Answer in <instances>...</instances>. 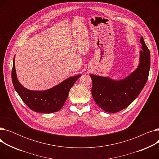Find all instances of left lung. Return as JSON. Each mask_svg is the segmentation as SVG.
<instances>
[{
  "instance_id": "1",
  "label": "left lung",
  "mask_w": 159,
  "mask_h": 159,
  "mask_svg": "<svg viewBox=\"0 0 159 159\" xmlns=\"http://www.w3.org/2000/svg\"><path fill=\"white\" fill-rule=\"evenodd\" d=\"M142 49L137 69L122 80H115L107 77L91 74V93L97 104L107 113H116L127 107L143 90L148 79L150 68V53L141 37Z\"/></svg>"
}]
</instances>
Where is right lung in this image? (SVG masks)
I'll use <instances>...</instances> for the list:
<instances>
[{"mask_svg":"<svg viewBox=\"0 0 159 159\" xmlns=\"http://www.w3.org/2000/svg\"><path fill=\"white\" fill-rule=\"evenodd\" d=\"M80 76L81 75H78L70 77L46 90H30L24 88L18 80L15 66V57L13 58L11 79L14 88L23 102L35 112L51 113L59 111L68 97L70 89Z\"/></svg>","mask_w":159,"mask_h":159,"instance_id":"right-lung-1","label":"right lung"}]
</instances>
